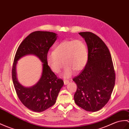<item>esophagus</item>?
<instances>
[{
  "instance_id": "obj_1",
  "label": "esophagus",
  "mask_w": 129,
  "mask_h": 129,
  "mask_svg": "<svg viewBox=\"0 0 129 129\" xmlns=\"http://www.w3.org/2000/svg\"><path fill=\"white\" fill-rule=\"evenodd\" d=\"M69 83V81H68V80H64V85H68Z\"/></svg>"
}]
</instances>
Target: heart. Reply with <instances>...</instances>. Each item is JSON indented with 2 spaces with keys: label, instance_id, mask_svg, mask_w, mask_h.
<instances>
[{
  "label": "heart",
  "instance_id": "b5f03b06",
  "mask_svg": "<svg viewBox=\"0 0 129 129\" xmlns=\"http://www.w3.org/2000/svg\"><path fill=\"white\" fill-rule=\"evenodd\" d=\"M88 58L87 47L83 41L64 40L56 45L53 52L47 54V61L56 74L60 73L64 64L66 66L62 75L69 78L75 71H80L85 68Z\"/></svg>",
  "mask_w": 129,
  "mask_h": 129
}]
</instances>
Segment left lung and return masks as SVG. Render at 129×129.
<instances>
[{
	"instance_id": "obj_1",
	"label": "left lung",
	"mask_w": 129,
	"mask_h": 129,
	"mask_svg": "<svg viewBox=\"0 0 129 129\" xmlns=\"http://www.w3.org/2000/svg\"><path fill=\"white\" fill-rule=\"evenodd\" d=\"M88 48L84 70L73 79L77 89L75 102L88 112L101 109L109 100L115 85V75L109 50L101 39L90 32L79 33Z\"/></svg>"
}]
</instances>
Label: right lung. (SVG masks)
Segmentation results:
<instances>
[{"label":"right lung","mask_w":129,"mask_h":129,"mask_svg":"<svg viewBox=\"0 0 129 129\" xmlns=\"http://www.w3.org/2000/svg\"><path fill=\"white\" fill-rule=\"evenodd\" d=\"M57 34L47 31H35L29 34L20 44L16 51L12 69V79L20 101L28 109L42 112L56 102L64 81L58 79L48 65L47 55L50 47L57 39ZM28 55L36 56L43 62V72L35 85L25 87L18 81L16 73L17 61Z\"/></svg>","instance_id":"right-lung-1"}]
</instances>
